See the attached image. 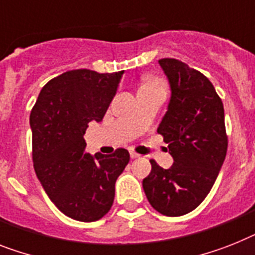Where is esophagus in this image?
Here are the masks:
<instances>
[{"label": "esophagus", "mask_w": 255, "mask_h": 255, "mask_svg": "<svg viewBox=\"0 0 255 255\" xmlns=\"http://www.w3.org/2000/svg\"><path fill=\"white\" fill-rule=\"evenodd\" d=\"M139 156H140L139 153L134 152V151H131V152H130V157H131V159H138Z\"/></svg>", "instance_id": "34e87169"}]
</instances>
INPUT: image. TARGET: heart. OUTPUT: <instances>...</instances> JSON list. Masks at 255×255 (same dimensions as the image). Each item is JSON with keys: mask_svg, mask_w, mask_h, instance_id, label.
<instances>
[{"mask_svg": "<svg viewBox=\"0 0 255 255\" xmlns=\"http://www.w3.org/2000/svg\"><path fill=\"white\" fill-rule=\"evenodd\" d=\"M153 88H164L163 82L156 77L144 78V79H143L142 86H140V90H153Z\"/></svg>", "mask_w": 255, "mask_h": 255, "instance_id": "1", "label": "heart"}]
</instances>
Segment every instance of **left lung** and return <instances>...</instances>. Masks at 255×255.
Masks as SVG:
<instances>
[{
	"label": "left lung",
	"instance_id": "1",
	"mask_svg": "<svg viewBox=\"0 0 255 255\" xmlns=\"http://www.w3.org/2000/svg\"><path fill=\"white\" fill-rule=\"evenodd\" d=\"M170 85V100L157 132L173 157L164 169L150 160L143 190L157 212L181 216L201 205L215 184L227 155L224 107L201 71L174 58L159 60Z\"/></svg>",
	"mask_w": 255,
	"mask_h": 255
}]
</instances>
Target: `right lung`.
I'll return each instance as SVG.
<instances>
[{"instance_id": "right-lung-1", "label": "right lung", "mask_w": 255, "mask_h": 255, "mask_svg": "<svg viewBox=\"0 0 255 255\" xmlns=\"http://www.w3.org/2000/svg\"><path fill=\"white\" fill-rule=\"evenodd\" d=\"M124 71H66L49 81L33 105V168L56 207L78 222H96L111 210L115 184L130 160L125 148L112 155L85 151L88 124L100 123Z\"/></svg>"}]
</instances>
